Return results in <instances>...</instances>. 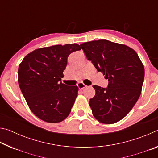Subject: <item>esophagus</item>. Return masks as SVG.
I'll list each match as a JSON object with an SVG mask.
<instances>
[{
  "label": "esophagus",
  "instance_id": "obj_1",
  "mask_svg": "<svg viewBox=\"0 0 158 158\" xmlns=\"http://www.w3.org/2000/svg\"><path fill=\"white\" fill-rule=\"evenodd\" d=\"M77 86H78V88L80 90H82L85 89V88L86 87V85H85L84 84H83V83H79V84H77Z\"/></svg>",
  "mask_w": 158,
  "mask_h": 158
}]
</instances>
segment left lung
<instances>
[{"mask_svg": "<svg viewBox=\"0 0 158 158\" xmlns=\"http://www.w3.org/2000/svg\"><path fill=\"white\" fill-rule=\"evenodd\" d=\"M86 58L108 79L107 88L93 85L95 95L89 105L99 122L112 124L126 116L141 95L144 68L134 49L106 40L81 44Z\"/></svg>", "mask_w": 158, "mask_h": 158, "instance_id": "obj_1", "label": "left lung"}]
</instances>
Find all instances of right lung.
<instances>
[{
	"label": "right lung",
	"mask_w": 158,
	"mask_h": 158,
	"mask_svg": "<svg viewBox=\"0 0 158 158\" xmlns=\"http://www.w3.org/2000/svg\"><path fill=\"white\" fill-rule=\"evenodd\" d=\"M81 49L77 44L40 48L20 63L19 85L29 108L40 119L56 123L69 116L79 89L60 81L69 55Z\"/></svg>",
	"instance_id": "1"
}]
</instances>
